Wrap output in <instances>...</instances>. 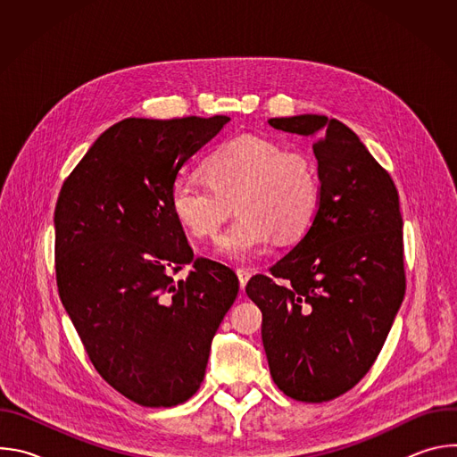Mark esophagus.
Segmentation results:
<instances>
[{
  "label": "esophagus",
  "instance_id": "obj_1",
  "mask_svg": "<svg viewBox=\"0 0 457 457\" xmlns=\"http://www.w3.org/2000/svg\"><path fill=\"white\" fill-rule=\"evenodd\" d=\"M251 271L249 270H244V268H238L237 270V277H238V282H240V289H244L245 287V284H247V280L251 278Z\"/></svg>",
  "mask_w": 457,
  "mask_h": 457
}]
</instances>
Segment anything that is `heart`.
I'll use <instances>...</instances> for the list:
<instances>
[{"label":"heart","mask_w":457,"mask_h":457,"mask_svg":"<svg viewBox=\"0 0 457 457\" xmlns=\"http://www.w3.org/2000/svg\"><path fill=\"white\" fill-rule=\"evenodd\" d=\"M204 179L180 177L170 203L175 217L199 240L217 238L233 206L238 219L220 238V251L249 258L273 237L300 238L312 224L321 187L312 157L270 137L242 136L220 145L204 162Z\"/></svg>","instance_id":"obj_1"}]
</instances>
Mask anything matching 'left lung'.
<instances>
[{
    "label": "left lung",
    "mask_w": 457,
    "mask_h": 457,
    "mask_svg": "<svg viewBox=\"0 0 457 457\" xmlns=\"http://www.w3.org/2000/svg\"><path fill=\"white\" fill-rule=\"evenodd\" d=\"M268 122L316 136L321 201L303 237L245 293L262 311L277 386L296 402H331L369 372L403 302L398 189L338 119L305 113Z\"/></svg>",
    "instance_id": "1"
}]
</instances>
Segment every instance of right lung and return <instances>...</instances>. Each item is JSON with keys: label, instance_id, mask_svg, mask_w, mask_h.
Returning a JSON list of instances; mask_svg holds the SVG:
<instances>
[{"label": "right lung", "instance_id": "1", "mask_svg": "<svg viewBox=\"0 0 457 457\" xmlns=\"http://www.w3.org/2000/svg\"><path fill=\"white\" fill-rule=\"evenodd\" d=\"M228 120L124 119L59 191V298L101 378L143 407H175L197 393L238 293L233 270L193 256L170 203L179 171ZM186 263L188 275L175 279Z\"/></svg>", "mask_w": 457, "mask_h": 457}]
</instances>
